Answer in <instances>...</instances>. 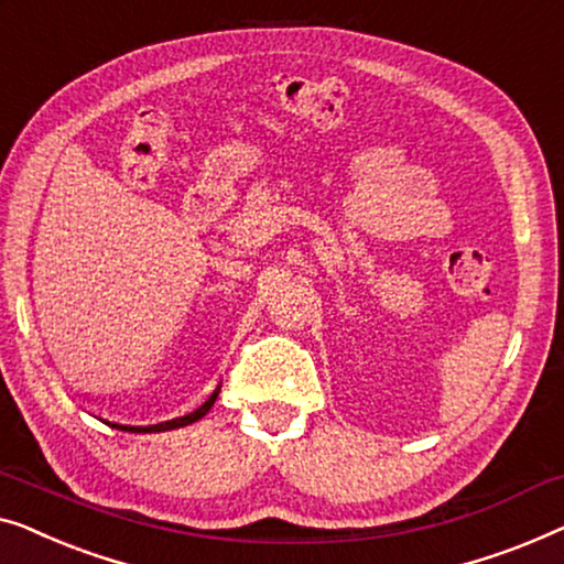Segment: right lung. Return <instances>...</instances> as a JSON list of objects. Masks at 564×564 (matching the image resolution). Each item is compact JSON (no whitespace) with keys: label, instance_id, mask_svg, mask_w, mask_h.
Instances as JSON below:
<instances>
[{"label":"right lung","instance_id":"add662e5","mask_svg":"<svg viewBox=\"0 0 564 564\" xmlns=\"http://www.w3.org/2000/svg\"><path fill=\"white\" fill-rule=\"evenodd\" d=\"M219 395V388L214 391L209 399H206L199 409L192 411V414L186 416H178V419H171V422H161V424H150V426H127V424H112L115 430H122V432H134V434H150V432H169V430H181V426H188L194 422H199L202 416H206V411L214 406V401H217Z\"/></svg>","mask_w":564,"mask_h":564}]
</instances>
